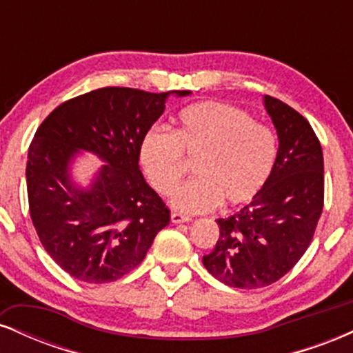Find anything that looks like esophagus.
Returning <instances> with one entry per match:
<instances>
[{"instance_id":"esophagus-1","label":"esophagus","mask_w":353,"mask_h":353,"mask_svg":"<svg viewBox=\"0 0 353 353\" xmlns=\"http://www.w3.org/2000/svg\"><path fill=\"white\" fill-rule=\"evenodd\" d=\"M171 221L174 222V224H182V222H190V221H192V219H190L189 216H185V214H181V212H172Z\"/></svg>"}]
</instances>
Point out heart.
I'll use <instances>...</instances> for the list:
<instances>
[{
	"instance_id": "b5f03b06",
	"label": "heart",
	"mask_w": 353,
	"mask_h": 353,
	"mask_svg": "<svg viewBox=\"0 0 353 353\" xmlns=\"http://www.w3.org/2000/svg\"><path fill=\"white\" fill-rule=\"evenodd\" d=\"M279 156L277 136L255 123L244 109L204 101L182 109L176 131L151 128L141 141L139 157L152 188L171 196L184 177V157L196 161V179L177 190L172 205L184 212H205L244 205L264 190Z\"/></svg>"
}]
</instances>
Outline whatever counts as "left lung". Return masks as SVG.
<instances>
[{
  "label": "left lung",
  "instance_id": "left-lung-1",
  "mask_svg": "<svg viewBox=\"0 0 353 353\" xmlns=\"http://www.w3.org/2000/svg\"><path fill=\"white\" fill-rule=\"evenodd\" d=\"M279 136L274 174L255 199L228 219H217L219 239L202 262L214 277L237 289L277 282L310 245L323 209V154L302 114L265 96Z\"/></svg>",
  "mask_w": 353,
  "mask_h": 353
}]
</instances>
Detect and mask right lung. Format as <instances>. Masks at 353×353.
Returning <instances> with one entry per match:
<instances>
[{
	"label": "right lung",
	"mask_w": 353,
	"mask_h": 353,
	"mask_svg": "<svg viewBox=\"0 0 353 353\" xmlns=\"http://www.w3.org/2000/svg\"><path fill=\"white\" fill-rule=\"evenodd\" d=\"M177 96L189 91H172ZM171 92L101 88L59 104L30 144V216L52 261L78 281H117L143 262L171 210L139 171L141 141ZM83 148L106 165L89 190L69 179Z\"/></svg>",
	"instance_id": "add662e5"
}]
</instances>
